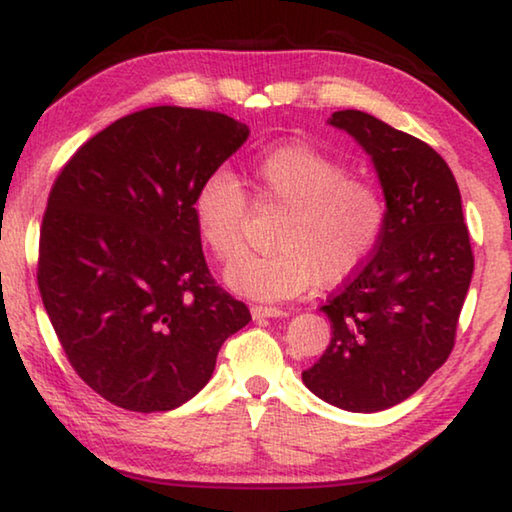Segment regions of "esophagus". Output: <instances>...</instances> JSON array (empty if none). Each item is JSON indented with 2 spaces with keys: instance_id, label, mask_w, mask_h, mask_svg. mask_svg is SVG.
Wrapping results in <instances>:
<instances>
[{
  "instance_id": "obj_1",
  "label": "esophagus",
  "mask_w": 512,
  "mask_h": 512,
  "mask_svg": "<svg viewBox=\"0 0 512 512\" xmlns=\"http://www.w3.org/2000/svg\"><path fill=\"white\" fill-rule=\"evenodd\" d=\"M250 314H253L255 320H262V318H282V316H287V311L280 309V307L253 305V307H250Z\"/></svg>"
}]
</instances>
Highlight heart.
<instances>
[{
  "instance_id": "obj_1",
  "label": "heart",
  "mask_w": 512,
  "mask_h": 512,
  "mask_svg": "<svg viewBox=\"0 0 512 512\" xmlns=\"http://www.w3.org/2000/svg\"><path fill=\"white\" fill-rule=\"evenodd\" d=\"M257 210H284L273 235L275 253L232 266L230 289L255 300H289L314 287H336L363 266L386 223V203L368 178L305 142L257 155L246 171ZM250 201L235 178L214 171L192 198L196 232L216 262L246 253Z\"/></svg>"
}]
</instances>
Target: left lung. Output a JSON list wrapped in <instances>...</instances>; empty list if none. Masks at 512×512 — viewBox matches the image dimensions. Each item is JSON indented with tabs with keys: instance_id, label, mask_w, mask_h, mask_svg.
<instances>
[{
	"instance_id": "8db88e82",
	"label": "left lung",
	"mask_w": 512,
	"mask_h": 512,
	"mask_svg": "<svg viewBox=\"0 0 512 512\" xmlns=\"http://www.w3.org/2000/svg\"><path fill=\"white\" fill-rule=\"evenodd\" d=\"M327 124L375 162L386 223L375 255L320 307L332 341L302 381L339 409L375 413L411 397L452 354L474 255L454 173L429 144L361 110Z\"/></svg>"
}]
</instances>
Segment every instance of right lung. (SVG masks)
<instances>
[{
	"label": "right lung",
	"instance_id": "add662e5",
	"mask_svg": "<svg viewBox=\"0 0 512 512\" xmlns=\"http://www.w3.org/2000/svg\"><path fill=\"white\" fill-rule=\"evenodd\" d=\"M198 108L117 119L60 169L40 228L38 287L85 384L126 411H171L210 381L250 311L207 268L192 198L248 140Z\"/></svg>",
	"mask_w": 512,
	"mask_h": 512
}]
</instances>
